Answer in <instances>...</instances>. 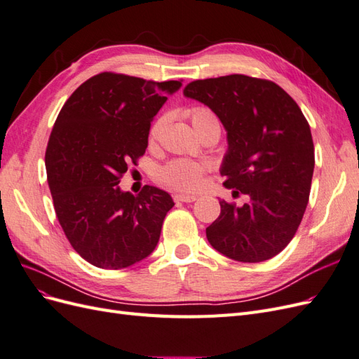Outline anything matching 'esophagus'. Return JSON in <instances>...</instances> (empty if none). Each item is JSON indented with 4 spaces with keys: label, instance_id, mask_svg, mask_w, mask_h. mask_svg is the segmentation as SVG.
<instances>
[{
    "label": "esophagus",
    "instance_id": "1",
    "mask_svg": "<svg viewBox=\"0 0 359 359\" xmlns=\"http://www.w3.org/2000/svg\"><path fill=\"white\" fill-rule=\"evenodd\" d=\"M196 199H198V196H194V194H175V196H173V201L186 202V203L194 202Z\"/></svg>",
    "mask_w": 359,
    "mask_h": 359
}]
</instances>
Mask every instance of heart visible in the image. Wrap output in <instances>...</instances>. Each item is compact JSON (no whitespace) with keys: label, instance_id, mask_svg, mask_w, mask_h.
Masks as SVG:
<instances>
[{"label":"heart","instance_id":"1","mask_svg":"<svg viewBox=\"0 0 359 359\" xmlns=\"http://www.w3.org/2000/svg\"><path fill=\"white\" fill-rule=\"evenodd\" d=\"M189 119L191 121L194 130L201 136L203 132L212 127H220L219 118L206 106H193L186 112ZM161 119L157 121L149 130V140H154L160 132ZM206 172V166L202 163L193 161V160H172L168 165L163 166L157 172V181L168 189L180 190V191H193L198 190Z\"/></svg>","mask_w":359,"mask_h":359}]
</instances>
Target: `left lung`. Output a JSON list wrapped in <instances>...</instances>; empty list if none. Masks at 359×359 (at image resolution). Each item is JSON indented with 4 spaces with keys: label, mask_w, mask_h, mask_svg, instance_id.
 Wrapping results in <instances>:
<instances>
[{
    "label": "left lung",
    "mask_w": 359,
    "mask_h": 359,
    "mask_svg": "<svg viewBox=\"0 0 359 359\" xmlns=\"http://www.w3.org/2000/svg\"><path fill=\"white\" fill-rule=\"evenodd\" d=\"M184 95L206 104L227 130L222 165L232 198L206 227L210 244L238 262H262L295 236L306 212L314 169L310 126L292 97L268 79L245 74L193 81Z\"/></svg>",
    "instance_id": "8db88e82"
}]
</instances>
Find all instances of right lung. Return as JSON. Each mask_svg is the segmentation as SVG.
Masks as SVG:
<instances>
[{
	"instance_id": "obj_1",
	"label": "right lung",
	"mask_w": 359,
	"mask_h": 359,
	"mask_svg": "<svg viewBox=\"0 0 359 359\" xmlns=\"http://www.w3.org/2000/svg\"><path fill=\"white\" fill-rule=\"evenodd\" d=\"M181 82L103 72L74 90L53 124L45 154L53 208L72 247L97 268H127L158 243L172 198L151 186L135 196L118 184Z\"/></svg>"
}]
</instances>
